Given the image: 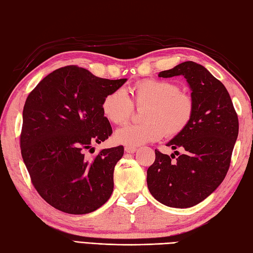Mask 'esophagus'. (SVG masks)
<instances>
[{"instance_id": "esophagus-1", "label": "esophagus", "mask_w": 253, "mask_h": 253, "mask_svg": "<svg viewBox=\"0 0 253 253\" xmlns=\"http://www.w3.org/2000/svg\"><path fill=\"white\" fill-rule=\"evenodd\" d=\"M125 151L128 154H133L136 152V147H133V146H126L125 147Z\"/></svg>"}]
</instances>
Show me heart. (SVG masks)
<instances>
[{
  "instance_id": "heart-1",
  "label": "heart",
  "mask_w": 253,
  "mask_h": 253,
  "mask_svg": "<svg viewBox=\"0 0 253 253\" xmlns=\"http://www.w3.org/2000/svg\"><path fill=\"white\" fill-rule=\"evenodd\" d=\"M133 101L136 107H147L142 125L130 123L118 128L115 138L127 146L161 140L165 135L176 136L183 132L191 122L194 105L192 98L180 91L178 84L165 80H146L133 87ZM104 116L115 125L130 119L134 104L127 92L118 88L102 100Z\"/></svg>"
}]
</instances>
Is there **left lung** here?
Instances as JSON below:
<instances>
[{"label": "left lung", "mask_w": 253, "mask_h": 253, "mask_svg": "<svg viewBox=\"0 0 253 253\" xmlns=\"http://www.w3.org/2000/svg\"><path fill=\"white\" fill-rule=\"evenodd\" d=\"M182 75L191 88L194 110L183 132L167 143L178 151L166 155L155 149L147 169V187L158 202L187 209L212 194L226 177L238 136V116L226 87L203 65L187 61L159 77Z\"/></svg>", "instance_id": "obj_1"}]
</instances>
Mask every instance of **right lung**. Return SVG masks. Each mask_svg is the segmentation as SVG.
Segmentation results:
<instances>
[{
	"label": "right lung",
	"instance_id": "obj_1",
	"mask_svg": "<svg viewBox=\"0 0 253 253\" xmlns=\"http://www.w3.org/2000/svg\"><path fill=\"white\" fill-rule=\"evenodd\" d=\"M126 82L69 65L45 76L28 95L20 151L35 189L54 209L87 214L111 197L113 170L125 148H105L92 158L85 152L111 135L102 100Z\"/></svg>",
	"mask_w": 253,
	"mask_h": 253
}]
</instances>
